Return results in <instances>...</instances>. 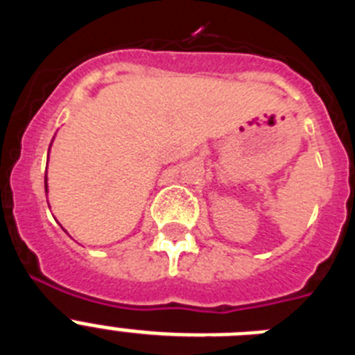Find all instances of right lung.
Returning a JSON list of instances; mask_svg holds the SVG:
<instances>
[{"label":"right lung","mask_w":355,"mask_h":355,"mask_svg":"<svg viewBox=\"0 0 355 355\" xmlns=\"http://www.w3.org/2000/svg\"><path fill=\"white\" fill-rule=\"evenodd\" d=\"M49 147H51V146H49ZM44 187H46V196H48V172H46V178H44Z\"/></svg>","instance_id":"obj_1"}]
</instances>
